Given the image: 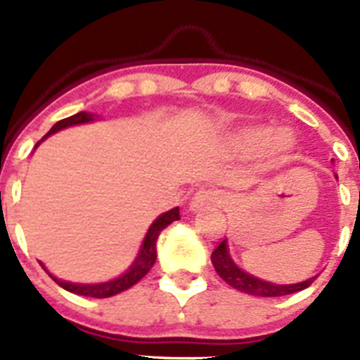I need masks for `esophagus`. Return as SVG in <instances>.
<instances>
[{
	"instance_id": "1",
	"label": "esophagus",
	"mask_w": 360,
	"mask_h": 360,
	"mask_svg": "<svg viewBox=\"0 0 360 360\" xmlns=\"http://www.w3.org/2000/svg\"><path fill=\"white\" fill-rule=\"evenodd\" d=\"M224 203L222 194L217 191H198L191 202V211H200V209L207 207H220Z\"/></svg>"
}]
</instances>
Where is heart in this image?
Listing matches in <instances>:
<instances>
[{
    "label": "heart",
    "mask_w": 360,
    "mask_h": 360,
    "mask_svg": "<svg viewBox=\"0 0 360 360\" xmlns=\"http://www.w3.org/2000/svg\"><path fill=\"white\" fill-rule=\"evenodd\" d=\"M233 146L248 155L265 151L269 157H284L295 147V138L288 129L273 130L271 127H246L236 134Z\"/></svg>",
    "instance_id": "heart-1"
}]
</instances>
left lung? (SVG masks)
<instances>
[{
    "label": "left lung",
    "mask_w": 360,
    "mask_h": 360,
    "mask_svg": "<svg viewBox=\"0 0 360 360\" xmlns=\"http://www.w3.org/2000/svg\"><path fill=\"white\" fill-rule=\"evenodd\" d=\"M211 262H213L214 271L219 273L220 278L224 280V282H228L231 288H236V290L243 291V293H248V295L256 297L290 295V293H297V291L304 290V288H308V285L316 280V276H312V278L302 280V282H297V284H273V282H267V280L252 276V274L243 271V269L231 259L226 239L214 248V252L211 254Z\"/></svg>",
    "instance_id": "obj_1"
}]
</instances>
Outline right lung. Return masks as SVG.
Returning a JSON list of instances; mask_svg holds the SVG:
<instances>
[{"instance_id": "1", "label": "right lung", "mask_w": 360, "mask_h": 360, "mask_svg": "<svg viewBox=\"0 0 360 360\" xmlns=\"http://www.w3.org/2000/svg\"><path fill=\"white\" fill-rule=\"evenodd\" d=\"M98 120V115L89 114V112H78V114L70 115L67 120H61L58 123L53 124L52 129L48 130V134L42 138V140H46L48 136L56 134L58 130H63L67 127H75V124H84V123H91V121ZM41 140V141H42ZM41 141H37V146L41 143ZM35 146V149H37ZM174 220H179V207H174L162 213L158 217L157 220H153V224L149 226V230H147L146 237L141 240L140 250H138V256L134 257V262L130 265L123 274H120L117 278H112L108 282H98V284H76V282H67V280H61L58 276H53L50 271H48L44 265L42 269L50 274V278L59 284L63 290L70 291V293H76V295H84V297H95V299H106V297H114L121 291L129 290L134 284H138L143 276H146L151 267L157 262V239L160 236V231L169 226Z\"/></svg>"}]
</instances>
